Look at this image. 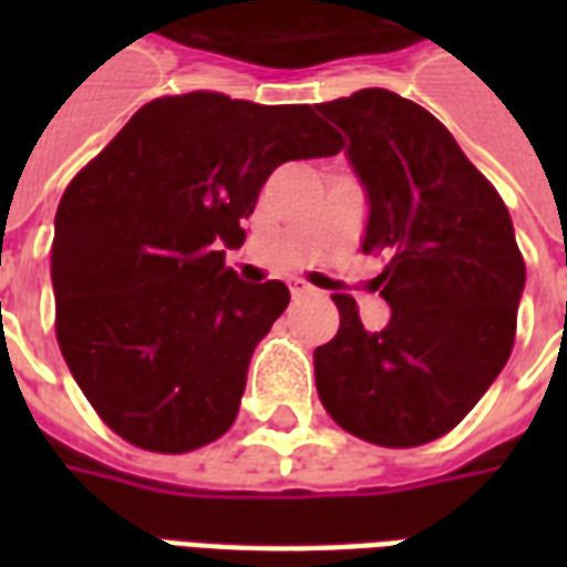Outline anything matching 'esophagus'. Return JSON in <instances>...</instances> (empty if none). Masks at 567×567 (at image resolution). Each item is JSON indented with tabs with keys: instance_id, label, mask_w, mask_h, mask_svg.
<instances>
[{
	"instance_id": "esophagus-1",
	"label": "esophagus",
	"mask_w": 567,
	"mask_h": 567,
	"mask_svg": "<svg viewBox=\"0 0 567 567\" xmlns=\"http://www.w3.org/2000/svg\"><path fill=\"white\" fill-rule=\"evenodd\" d=\"M312 295H316V288L303 282V279H295V282H291V297H295V300H307V297Z\"/></svg>"
}]
</instances>
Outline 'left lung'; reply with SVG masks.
Wrapping results in <instances>:
<instances>
[{"instance_id": "obj_1", "label": "left lung", "mask_w": 567, "mask_h": 567, "mask_svg": "<svg viewBox=\"0 0 567 567\" xmlns=\"http://www.w3.org/2000/svg\"><path fill=\"white\" fill-rule=\"evenodd\" d=\"M343 130L368 194L364 255L392 319L368 331L333 295L340 331L316 349L324 410L380 446H422L458 425L498 380L516 333L525 264L511 212L422 105L382 87L316 105Z\"/></svg>"}]
</instances>
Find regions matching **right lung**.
<instances>
[{
	"label": "right lung",
	"instance_id": "add662e5",
	"mask_svg": "<svg viewBox=\"0 0 567 567\" xmlns=\"http://www.w3.org/2000/svg\"><path fill=\"white\" fill-rule=\"evenodd\" d=\"M340 148L309 105L194 91L142 105L69 182L51 246L56 340L115 434L190 452L234 425L251 352L291 295L243 282L224 248L243 246L276 166Z\"/></svg>",
	"mask_w": 567,
	"mask_h": 567
}]
</instances>
